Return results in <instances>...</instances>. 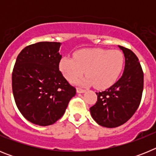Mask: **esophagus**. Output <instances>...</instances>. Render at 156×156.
Returning <instances> with one entry per match:
<instances>
[{"label":"esophagus","instance_id":"esophagus-1","mask_svg":"<svg viewBox=\"0 0 156 156\" xmlns=\"http://www.w3.org/2000/svg\"><path fill=\"white\" fill-rule=\"evenodd\" d=\"M86 90H84V89H83V88H80V87H77L76 88V92L77 93H83V92H85Z\"/></svg>","mask_w":156,"mask_h":156}]
</instances>
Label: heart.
I'll return each instance as SVG.
<instances>
[{"label":"heart","instance_id":"heart-1","mask_svg":"<svg viewBox=\"0 0 156 156\" xmlns=\"http://www.w3.org/2000/svg\"><path fill=\"white\" fill-rule=\"evenodd\" d=\"M74 58L63 57L59 68L64 76L74 82L85 73L87 76L81 85H93L98 89H106L113 84L123 67L124 58L119 51L102 48H87L76 51Z\"/></svg>","mask_w":156,"mask_h":156}]
</instances>
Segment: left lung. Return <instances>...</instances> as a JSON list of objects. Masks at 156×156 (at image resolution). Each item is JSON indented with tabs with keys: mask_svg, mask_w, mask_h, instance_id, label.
<instances>
[{
	"mask_svg": "<svg viewBox=\"0 0 156 156\" xmlns=\"http://www.w3.org/2000/svg\"><path fill=\"white\" fill-rule=\"evenodd\" d=\"M119 47L125 57L122 76L111 87L96 93L98 101L90 108L96 122L108 128L124 124L133 116L139 107L144 88V73L138 58L131 50Z\"/></svg>",
	"mask_w": 156,
	"mask_h": 156,
	"instance_id": "left-lung-1",
	"label": "left lung"
}]
</instances>
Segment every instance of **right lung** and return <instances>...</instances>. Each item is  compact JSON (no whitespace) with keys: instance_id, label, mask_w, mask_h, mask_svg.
<instances>
[{"instance_id":"1","label":"right lung","mask_w":156,"mask_h":156,"mask_svg":"<svg viewBox=\"0 0 156 156\" xmlns=\"http://www.w3.org/2000/svg\"><path fill=\"white\" fill-rule=\"evenodd\" d=\"M59 42H39L19 54L12 72V92L22 115L32 123L49 126L66 112L76 90L59 70Z\"/></svg>"}]
</instances>
